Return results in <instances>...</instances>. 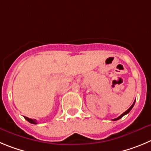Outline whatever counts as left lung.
<instances>
[{"label": "left lung", "mask_w": 151, "mask_h": 151, "mask_svg": "<svg viewBox=\"0 0 151 151\" xmlns=\"http://www.w3.org/2000/svg\"><path fill=\"white\" fill-rule=\"evenodd\" d=\"M135 101H134V103H133V104H132V106H131V107H130V108H129V109L127 110V111H125V112L123 113V114H122L120 115V116H118L117 118H115V119H112V120H114V121H115V120H117V119H120V118H122V117H123V116H124V115L127 114H128V113H129V112H130V111H131V110H132V108H133V106H134V104H135Z\"/></svg>", "instance_id": "obj_1"}]
</instances>
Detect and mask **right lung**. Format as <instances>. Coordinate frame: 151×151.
<instances>
[{"label":"right lung","mask_w":151,"mask_h":151,"mask_svg":"<svg viewBox=\"0 0 151 151\" xmlns=\"http://www.w3.org/2000/svg\"><path fill=\"white\" fill-rule=\"evenodd\" d=\"M24 118H25V119H26L27 121H28L29 122V123H33V124H37V120L36 119H29V118L28 117H27V116H24Z\"/></svg>","instance_id":"obj_1"}]
</instances>
